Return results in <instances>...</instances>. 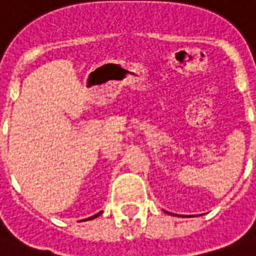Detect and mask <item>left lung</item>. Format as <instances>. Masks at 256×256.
I'll use <instances>...</instances> for the list:
<instances>
[{"label":"left lung","instance_id":"left-lung-1","mask_svg":"<svg viewBox=\"0 0 256 256\" xmlns=\"http://www.w3.org/2000/svg\"><path fill=\"white\" fill-rule=\"evenodd\" d=\"M164 212H166V210H164ZM166 213H168V212H166Z\"/></svg>","mask_w":256,"mask_h":256}]
</instances>
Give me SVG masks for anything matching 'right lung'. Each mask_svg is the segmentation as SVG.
I'll return each instance as SVG.
<instances>
[{
  "mask_svg": "<svg viewBox=\"0 0 256 256\" xmlns=\"http://www.w3.org/2000/svg\"><path fill=\"white\" fill-rule=\"evenodd\" d=\"M102 213L103 212H98V213H96V214H93V216H90V218H88V219H84V222H86V220H92V219H96V218H98V216H100V214H102ZM80 222H82V220H80Z\"/></svg>",
  "mask_w": 256,
  "mask_h": 256,
  "instance_id": "obj_1",
  "label": "right lung"
}]
</instances>
